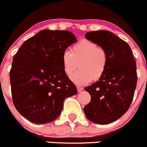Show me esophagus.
I'll return each mask as SVG.
<instances>
[{
  "mask_svg": "<svg viewBox=\"0 0 147 147\" xmlns=\"http://www.w3.org/2000/svg\"><path fill=\"white\" fill-rule=\"evenodd\" d=\"M77 89H78V92H81L83 90V87H82V86H77Z\"/></svg>",
  "mask_w": 147,
  "mask_h": 147,
  "instance_id": "34e87169",
  "label": "esophagus"
}]
</instances>
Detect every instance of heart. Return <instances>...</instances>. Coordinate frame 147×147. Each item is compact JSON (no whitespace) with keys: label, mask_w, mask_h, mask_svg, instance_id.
<instances>
[{"label":"heart","mask_w":147,"mask_h":147,"mask_svg":"<svg viewBox=\"0 0 147 147\" xmlns=\"http://www.w3.org/2000/svg\"><path fill=\"white\" fill-rule=\"evenodd\" d=\"M107 54L103 49L89 40H82L72 47L71 52L62 55L65 73L70 76L78 67L80 70L72 75L71 80L78 85L88 84L103 76L107 66Z\"/></svg>","instance_id":"heart-1"}]
</instances>
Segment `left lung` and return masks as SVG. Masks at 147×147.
Returning <instances> with one entry per match:
<instances>
[{
	"instance_id": "8db88e82",
	"label": "left lung",
	"mask_w": 147,
	"mask_h": 147,
	"mask_svg": "<svg viewBox=\"0 0 147 147\" xmlns=\"http://www.w3.org/2000/svg\"><path fill=\"white\" fill-rule=\"evenodd\" d=\"M85 37L104 49L108 62L99 80L84 88L91 101L84 112L92 122L109 124L123 116L130 106L137 86L136 62L127 43L112 32H90Z\"/></svg>"
}]
</instances>
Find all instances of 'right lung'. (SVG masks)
Listing matches in <instances>:
<instances>
[{
  "mask_svg": "<svg viewBox=\"0 0 147 147\" xmlns=\"http://www.w3.org/2000/svg\"><path fill=\"white\" fill-rule=\"evenodd\" d=\"M77 41L68 31L45 29L27 39L14 56L10 71L12 101L29 121H53L65 99L78 93L62 64L63 53Z\"/></svg>",
  "mask_w": 147,
  "mask_h": 147,
  "instance_id": "right-lung-1",
  "label": "right lung"
}]
</instances>
